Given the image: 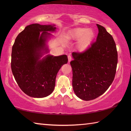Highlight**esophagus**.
<instances>
[{
  "label": "esophagus",
  "mask_w": 131,
  "mask_h": 131,
  "mask_svg": "<svg viewBox=\"0 0 131 131\" xmlns=\"http://www.w3.org/2000/svg\"><path fill=\"white\" fill-rule=\"evenodd\" d=\"M72 59V57H71V55H68V60H69V62H70L71 60Z\"/></svg>",
  "instance_id": "esophagus-1"
}]
</instances>
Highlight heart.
Returning a JSON list of instances; mask_svg holds the SVG:
<instances>
[{
  "mask_svg": "<svg viewBox=\"0 0 131 131\" xmlns=\"http://www.w3.org/2000/svg\"><path fill=\"white\" fill-rule=\"evenodd\" d=\"M94 32L92 30L86 28H77L69 33L68 38L74 41H79L78 49L80 51H85L91 45L94 38Z\"/></svg>",
  "mask_w": 131,
  "mask_h": 131,
  "instance_id": "1",
  "label": "heart"
}]
</instances>
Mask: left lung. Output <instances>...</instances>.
<instances>
[{
	"label": "left lung",
	"instance_id": "obj_1",
	"mask_svg": "<svg viewBox=\"0 0 131 131\" xmlns=\"http://www.w3.org/2000/svg\"><path fill=\"white\" fill-rule=\"evenodd\" d=\"M99 34L95 42L86 51L74 52L70 62L75 93L85 101L94 100L105 93L114 79L118 52L113 37L97 24Z\"/></svg>",
	"mask_w": 131,
	"mask_h": 131
}]
</instances>
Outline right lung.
Listing matches in <instances>:
<instances>
[{
  "instance_id": "add662e5",
  "label": "right lung",
  "mask_w": 131,
  "mask_h": 131,
  "mask_svg": "<svg viewBox=\"0 0 131 131\" xmlns=\"http://www.w3.org/2000/svg\"><path fill=\"white\" fill-rule=\"evenodd\" d=\"M51 25L33 24L27 26L16 38L11 54V69L16 81L24 92L30 97L42 98L51 94L57 74L67 63V56L48 55L42 60L46 39L54 31ZM43 32L40 35V32Z\"/></svg>"
}]
</instances>
